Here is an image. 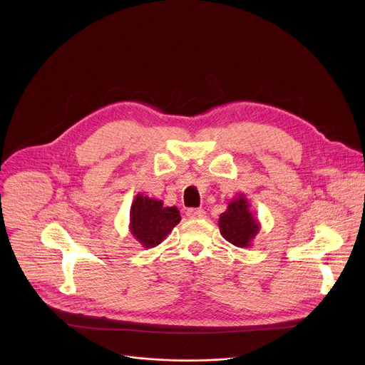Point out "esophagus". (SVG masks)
I'll use <instances>...</instances> for the list:
<instances>
[{
  "label": "esophagus",
  "instance_id": "34e87169",
  "mask_svg": "<svg viewBox=\"0 0 365 365\" xmlns=\"http://www.w3.org/2000/svg\"><path fill=\"white\" fill-rule=\"evenodd\" d=\"M186 215L189 220H203L206 217V212L200 210V207H190V210H187Z\"/></svg>",
  "mask_w": 365,
  "mask_h": 365
}]
</instances>
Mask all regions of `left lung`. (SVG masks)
Instances as JSON below:
<instances>
[{"label": "left lung", "instance_id": "obj_1", "mask_svg": "<svg viewBox=\"0 0 365 365\" xmlns=\"http://www.w3.org/2000/svg\"><path fill=\"white\" fill-rule=\"evenodd\" d=\"M250 202L244 193H240L235 199L230 200L225 212L220 215L221 235L235 247H251L252 240L259 231L258 218L252 215Z\"/></svg>", "mask_w": 365, "mask_h": 365}]
</instances>
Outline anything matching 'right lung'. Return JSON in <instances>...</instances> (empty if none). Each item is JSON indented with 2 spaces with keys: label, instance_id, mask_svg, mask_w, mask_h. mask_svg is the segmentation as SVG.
I'll list each match as a JSON object with an SVG mask.
<instances>
[{
  "label": "right lung",
  "instance_id": "1",
  "mask_svg": "<svg viewBox=\"0 0 365 365\" xmlns=\"http://www.w3.org/2000/svg\"><path fill=\"white\" fill-rule=\"evenodd\" d=\"M176 206H165L162 200L135 195L130 210V232L144 248L158 247L180 222Z\"/></svg>",
  "mask_w": 365,
  "mask_h": 365
}]
</instances>
